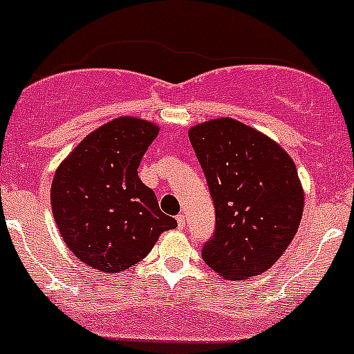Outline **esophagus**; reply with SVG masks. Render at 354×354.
I'll use <instances>...</instances> for the list:
<instances>
[{
  "mask_svg": "<svg viewBox=\"0 0 354 354\" xmlns=\"http://www.w3.org/2000/svg\"><path fill=\"white\" fill-rule=\"evenodd\" d=\"M176 222H178V227H180V229H183L185 223H187V216H185V214H178Z\"/></svg>",
  "mask_w": 354,
  "mask_h": 354,
  "instance_id": "obj_1",
  "label": "esophagus"
}]
</instances>
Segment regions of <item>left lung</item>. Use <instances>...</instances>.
<instances>
[{"label":"left lung","mask_w":354,"mask_h":354,"mask_svg":"<svg viewBox=\"0 0 354 354\" xmlns=\"http://www.w3.org/2000/svg\"><path fill=\"white\" fill-rule=\"evenodd\" d=\"M213 197L216 225L203 260L225 279H248L279 260L300 225L304 190L292 157L234 118L188 131Z\"/></svg>","instance_id":"left-lung-1"}]
</instances>
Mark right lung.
<instances>
[{"mask_svg": "<svg viewBox=\"0 0 354 354\" xmlns=\"http://www.w3.org/2000/svg\"><path fill=\"white\" fill-rule=\"evenodd\" d=\"M157 134L151 122L118 117L91 132L55 171V223L66 246L88 267L110 274L129 269L178 225L138 176Z\"/></svg>", "mask_w": 354, "mask_h": 354, "instance_id": "1", "label": "right lung"}]
</instances>
